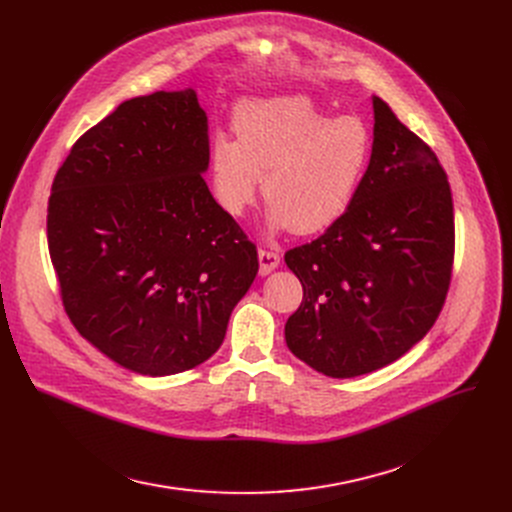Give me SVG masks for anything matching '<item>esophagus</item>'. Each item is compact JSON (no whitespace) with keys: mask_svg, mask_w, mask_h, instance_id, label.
<instances>
[{"mask_svg":"<svg viewBox=\"0 0 512 512\" xmlns=\"http://www.w3.org/2000/svg\"><path fill=\"white\" fill-rule=\"evenodd\" d=\"M257 257H259V274L261 276H267V274H272L276 267L280 265V255L276 253V251H265V249H261L259 253H257Z\"/></svg>","mask_w":512,"mask_h":512,"instance_id":"34e87169","label":"esophagus"}]
</instances>
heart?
<instances>
[{"mask_svg": "<svg viewBox=\"0 0 512 512\" xmlns=\"http://www.w3.org/2000/svg\"><path fill=\"white\" fill-rule=\"evenodd\" d=\"M234 134L209 145V184L218 205L238 218L261 178L272 232L315 234L351 207L371 159V130L359 116L328 118L301 95L249 99L236 107Z\"/></svg>", "mask_w": 512, "mask_h": 512, "instance_id": "heart-1", "label": "heart"}]
</instances>
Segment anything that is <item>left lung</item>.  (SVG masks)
<instances>
[{
	"instance_id": "obj_1",
	"label": "left lung",
	"mask_w": 512,
	"mask_h": 512,
	"mask_svg": "<svg viewBox=\"0 0 512 512\" xmlns=\"http://www.w3.org/2000/svg\"><path fill=\"white\" fill-rule=\"evenodd\" d=\"M371 103V159L351 207L284 255L303 284L286 344L330 378H357L409 353L438 319L452 272L446 172L386 101Z\"/></svg>"
}]
</instances>
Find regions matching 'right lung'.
I'll list each match as a JSON object with an SVG mask.
<instances>
[{"mask_svg": "<svg viewBox=\"0 0 512 512\" xmlns=\"http://www.w3.org/2000/svg\"><path fill=\"white\" fill-rule=\"evenodd\" d=\"M195 89L134 97L80 137L51 186L47 242L80 336L151 378L207 361L259 261L203 180Z\"/></svg>", "mask_w": 512, "mask_h": 512, "instance_id": "obj_1", "label": "right lung"}]
</instances>
